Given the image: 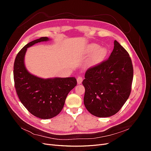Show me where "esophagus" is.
Masks as SVG:
<instances>
[{"mask_svg":"<svg viewBox=\"0 0 151 151\" xmlns=\"http://www.w3.org/2000/svg\"><path fill=\"white\" fill-rule=\"evenodd\" d=\"M83 79L82 78V77H80V76H79V77L77 78V84H81L82 82H83Z\"/></svg>","mask_w":151,"mask_h":151,"instance_id":"esophagus-1","label":"esophagus"}]
</instances>
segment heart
I'll return each mask as SVG.
<instances>
[{
	"mask_svg": "<svg viewBox=\"0 0 151 151\" xmlns=\"http://www.w3.org/2000/svg\"><path fill=\"white\" fill-rule=\"evenodd\" d=\"M87 53L91 55L88 60L89 66H95L101 63L108 54V50L104 47H100L96 43L89 44L87 48Z\"/></svg>",
	"mask_w": 151,
	"mask_h": 151,
	"instance_id": "heart-1",
	"label": "heart"
}]
</instances>
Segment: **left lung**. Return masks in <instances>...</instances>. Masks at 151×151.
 Masks as SVG:
<instances>
[{"label":"left lung","instance_id":"1","mask_svg":"<svg viewBox=\"0 0 151 151\" xmlns=\"http://www.w3.org/2000/svg\"><path fill=\"white\" fill-rule=\"evenodd\" d=\"M133 73L129 54L115 40L108 60L86 72L83 84L84 103L88 111L102 118L119 111L130 96Z\"/></svg>","mask_w":151,"mask_h":151}]
</instances>
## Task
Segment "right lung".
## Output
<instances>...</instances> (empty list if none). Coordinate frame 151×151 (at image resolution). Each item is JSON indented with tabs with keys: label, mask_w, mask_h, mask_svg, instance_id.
<instances>
[{
	"label": "right lung",
	"mask_w": 151,
	"mask_h": 151,
	"mask_svg": "<svg viewBox=\"0 0 151 151\" xmlns=\"http://www.w3.org/2000/svg\"><path fill=\"white\" fill-rule=\"evenodd\" d=\"M50 40L48 37H41L25 45L17 53L14 64V80L18 97L32 115L42 119L58 115L68 93L77 85L74 77L44 79L31 74L27 69L24 58L28 48Z\"/></svg>",
	"instance_id": "1"
}]
</instances>
